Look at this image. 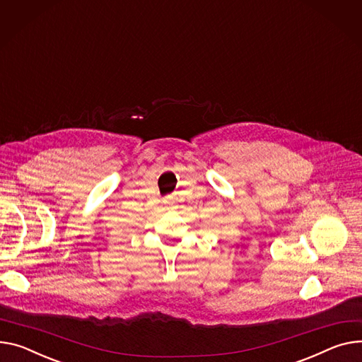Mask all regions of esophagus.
Returning <instances> with one entry per match:
<instances>
[{
  "instance_id": "34e87169",
  "label": "esophagus",
  "mask_w": 362,
  "mask_h": 362,
  "mask_svg": "<svg viewBox=\"0 0 362 362\" xmlns=\"http://www.w3.org/2000/svg\"><path fill=\"white\" fill-rule=\"evenodd\" d=\"M164 205L168 208V206H170L172 205V202L170 201H164Z\"/></svg>"
}]
</instances>
